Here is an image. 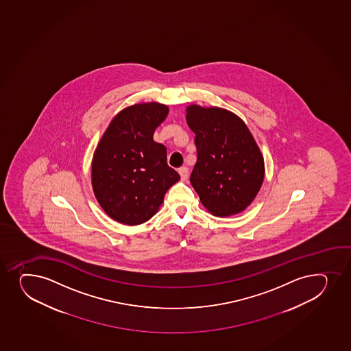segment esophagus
I'll return each mask as SVG.
<instances>
[{
  "label": "esophagus",
  "mask_w": 351,
  "mask_h": 351,
  "mask_svg": "<svg viewBox=\"0 0 351 351\" xmlns=\"http://www.w3.org/2000/svg\"><path fill=\"white\" fill-rule=\"evenodd\" d=\"M178 173L181 175L182 180L185 181L189 176V169L186 167H181V168H178Z\"/></svg>",
  "instance_id": "34e87169"
}]
</instances>
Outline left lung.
Masks as SVG:
<instances>
[{"label":"left lung","instance_id":"left-lung-1","mask_svg":"<svg viewBox=\"0 0 351 351\" xmlns=\"http://www.w3.org/2000/svg\"><path fill=\"white\" fill-rule=\"evenodd\" d=\"M197 161L190 182L208 212L230 217L243 211L260 191L264 160L245 121L221 108H186Z\"/></svg>","mask_w":351,"mask_h":351}]
</instances>
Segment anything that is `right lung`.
<instances>
[{"label":"right lung","mask_w":351,"mask_h":351,"mask_svg":"<svg viewBox=\"0 0 351 351\" xmlns=\"http://www.w3.org/2000/svg\"><path fill=\"white\" fill-rule=\"evenodd\" d=\"M168 106L141 103L121 110L98 143L91 163L95 197L110 218L140 225L158 211L180 175L167 163V148L153 140Z\"/></svg>","instance_id":"add662e5"}]
</instances>
